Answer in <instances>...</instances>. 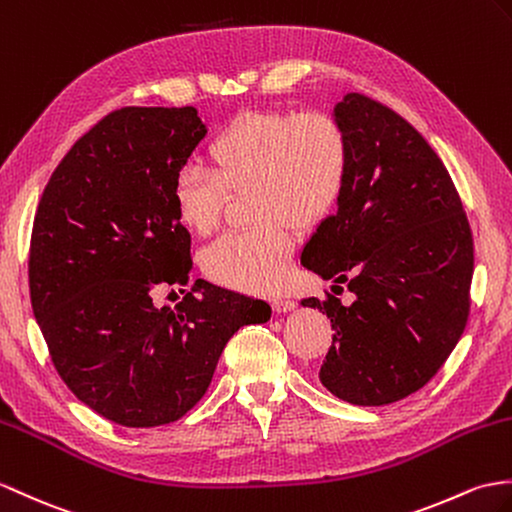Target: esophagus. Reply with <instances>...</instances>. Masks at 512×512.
<instances>
[{"mask_svg": "<svg viewBox=\"0 0 512 512\" xmlns=\"http://www.w3.org/2000/svg\"><path fill=\"white\" fill-rule=\"evenodd\" d=\"M272 310H275L277 314H285V312H292L296 303L292 299H283V296H277V299H272Z\"/></svg>", "mask_w": 512, "mask_h": 512, "instance_id": "34e87169", "label": "esophagus"}]
</instances>
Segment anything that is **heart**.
Listing matches in <instances>:
<instances>
[{"label": "heart", "instance_id": "obj_1", "mask_svg": "<svg viewBox=\"0 0 512 512\" xmlns=\"http://www.w3.org/2000/svg\"><path fill=\"white\" fill-rule=\"evenodd\" d=\"M216 172L187 165L174 178L172 202L187 229L216 227L227 187L253 185L251 229L229 231L202 253L207 275L242 292H277L290 275L294 237L338 207L351 174L349 133L320 111H255L237 115L211 141Z\"/></svg>", "mask_w": 512, "mask_h": 512}]
</instances>
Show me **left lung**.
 Masks as SVG:
<instances>
[{
  "label": "left lung",
  "mask_w": 512,
  "mask_h": 512,
  "mask_svg": "<svg viewBox=\"0 0 512 512\" xmlns=\"http://www.w3.org/2000/svg\"><path fill=\"white\" fill-rule=\"evenodd\" d=\"M334 117L351 141L349 183L301 264L347 283L355 301L301 305L336 329L323 386L353 406H386L430 382L465 331L473 240L443 161L401 115L347 93Z\"/></svg>",
  "instance_id": "1"
}]
</instances>
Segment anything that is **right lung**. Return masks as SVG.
I'll use <instances>...</instances> for the list:
<instances>
[{
  "mask_svg": "<svg viewBox=\"0 0 512 512\" xmlns=\"http://www.w3.org/2000/svg\"><path fill=\"white\" fill-rule=\"evenodd\" d=\"M207 135L194 106H126L82 135L45 185L30 242V301L67 388L126 427L178 421L205 395L229 338L270 305L198 279L172 187Z\"/></svg>",
  "mask_w": 512,
  "mask_h": 512,
  "instance_id": "right-lung-1",
  "label": "right lung"
}]
</instances>
